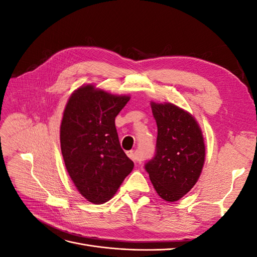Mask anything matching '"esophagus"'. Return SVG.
Masks as SVG:
<instances>
[{"instance_id": "esophagus-1", "label": "esophagus", "mask_w": 257, "mask_h": 257, "mask_svg": "<svg viewBox=\"0 0 257 257\" xmlns=\"http://www.w3.org/2000/svg\"><path fill=\"white\" fill-rule=\"evenodd\" d=\"M126 154H127V157H128L131 160H133L134 162L142 161V155L139 154L138 152H136V151L131 150V151H127Z\"/></svg>"}]
</instances>
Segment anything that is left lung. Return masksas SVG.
Listing matches in <instances>:
<instances>
[{"instance_id":"obj_1","label":"left lung","mask_w":257,"mask_h":257,"mask_svg":"<svg viewBox=\"0 0 257 257\" xmlns=\"http://www.w3.org/2000/svg\"><path fill=\"white\" fill-rule=\"evenodd\" d=\"M158 125L154 157L145 164L159 195L176 201L200 176L205 162L204 137L196 120L173 104L151 103Z\"/></svg>"}]
</instances>
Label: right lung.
Here are the masks:
<instances>
[{
  "instance_id": "1",
  "label": "right lung",
  "mask_w": 257,
  "mask_h": 257,
  "mask_svg": "<svg viewBox=\"0 0 257 257\" xmlns=\"http://www.w3.org/2000/svg\"><path fill=\"white\" fill-rule=\"evenodd\" d=\"M128 100L89 84L77 89L66 104L60 128L62 155L77 190L92 204L109 200L133 170L114 124Z\"/></svg>"
}]
</instances>
